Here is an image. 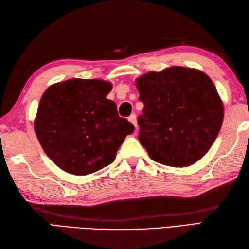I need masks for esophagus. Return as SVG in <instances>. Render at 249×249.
<instances>
[{"mask_svg":"<svg viewBox=\"0 0 249 249\" xmlns=\"http://www.w3.org/2000/svg\"><path fill=\"white\" fill-rule=\"evenodd\" d=\"M129 121L131 122V123H133L134 124V126H135V127L137 128V127H138V124H137V116H136V114L135 113H133V114H131L130 116H129Z\"/></svg>","mask_w":249,"mask_h":249,"instance_id":"esophagus-1","label":"esophagus"}]
</instances>
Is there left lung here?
<instances>
[{"mask_svg":"<svg viewBox=\"0 0 249 249\" xmlns=\"http://www.w3.org/2000/svg\"><path fill=\"white\" fill-rule=\"evenodd\" d=\"M136 86L144 104L138 138L152 160L186 167L203 157L224 120L223 102L211 78L174 66L145 73Z\"/></svg>","mask_w":249,"mask_h":249,"instance_id":"obj_1","label":"left lung"}]
</instances>
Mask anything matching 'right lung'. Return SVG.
Wrapping results in <instances>:
<instances>
[{
    "label": "right lung",
    "mask_w": 249,
    "mask_h": 249,
    "mask_svg": "<svg viewBox=\"0 0 249 249\" xmlns=\"http://www.w3.org/2000/svg\"><path fill=\"white\" fill-rule=\"evenodd\" d=\"M112 84L70 79L52 84L39 102L34 122L43 150L57 167L76 176L96 172L114 161L134 125L120 118L107 99Z\"/></svg>",
    "instance_id": "right-lung-1"
}]
</instances>
